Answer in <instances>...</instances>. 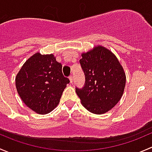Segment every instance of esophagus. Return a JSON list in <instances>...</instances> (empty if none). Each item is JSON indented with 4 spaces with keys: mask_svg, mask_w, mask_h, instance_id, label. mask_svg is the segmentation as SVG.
<instances>
[{
    "mask_svg": "<svg viewBox=\"0 0 152 152\" xmlns=\"http://www.w3.org/2000/svg\"><path fill=\"white\" fill-rule=\"evenodd\" d=\"M69 79L70 83H73V77H72V75H70L69 77Z\"/></svg>",
    "mask_w": 152,
    "mask_h": 152,
    "instance_id": "34e87169",
    "label": "esophagus"
}]
</instances>
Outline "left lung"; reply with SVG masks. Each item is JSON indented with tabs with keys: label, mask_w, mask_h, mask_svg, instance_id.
<instances>
[{
	"label": "left lung",
	"mask_w": 152,
	"mask_h": 152,
	"mask_svg": "<svg viewBox=\"0 0 152 152\" xmlns=\"http://www.w3.org/2000/svg\"><path fill=\"white\" fill-rule=\"evenodd\" d=\"M80 60L86 77L83 88H76L81 104L89 112L104 114L121 99L126 75L116 56L101 45L81 54Z\"/></svg>",
	"instance_id": "left-lung-1"
}]
</instances>
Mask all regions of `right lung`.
Instances as JSON below:
<instances>
[{
    "label": "right lung",
    "mask_w": 152,
    "mask_h": 152,
    "mask_svg": "<svg viewBox=\"0 0 152 152\" xmlns=\"http://www.w3.org/2000/svg\"><path fill=\"white\" fill-rule=\"evenodd\" d=\"M69 83L54 55L40 53L31 56L15 77L19 96L27 107L39 114H47L56 108Z\"/></svg>",
    "instance_id": "right-lung-1"
}]
</instances>
